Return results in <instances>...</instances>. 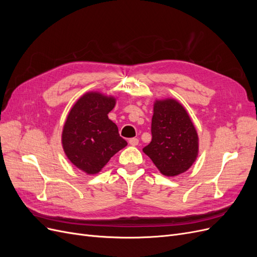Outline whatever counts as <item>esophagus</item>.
Masks as SVG:
<instances>
[{"label": "esophagus", "mask_w": 257, "mask_h": 257, "mask_svg": "<svg viewBox=\"0 0 257 257\" xmlns=\"http://www.w3.org/2000/svg\"><path fill=\"white\" fill-rule=\"evenodd\" d=\"M138 143H139V141H138L137 138H131L130 141H128V144H130L131 146H137Z\"/></svg>", "instance_id": "1"}]
</instances>
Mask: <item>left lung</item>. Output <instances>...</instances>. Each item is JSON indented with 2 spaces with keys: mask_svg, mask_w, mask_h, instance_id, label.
Listing matches in <instances>:
<instances>
[{
  "mask_svg": "<svg viewBox=\"0 0 257 257\" xmlns=\"http://www.w3.org/2000/svg\"><path fill=\"white\" fill-rule=\"evenodd\" d=\"M152 141L143 151L160 172L175 177L188 170L198 154V136L189 113L176 99L155 100Z\"/></svg>",
  "mask_w": 257,
  "mask_h": 257,
  "instance_id": "left-lung-1",
  "label": "left lung"
}]
</instances>
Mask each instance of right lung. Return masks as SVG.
Segmentation results:
<instances>
[{
    "label": "right lung",
    "instance_id": "add662e5",
    "mask_svg": "<svg viewBox=\"0 0 257 257\" xmlns=\"http://www.w3.org/2000/svg\"><path fill=\"white\" fill-rule=\"evenodd\" d=\"M114 105L112 96L88 92L67 115L62 146L67 159L85 174L100 172L110 158L127 145L120 137L118 126L108 118Z\"/></svg>",
    "mask_w": 257,
    "mask_h": 257
}]
</instances>
